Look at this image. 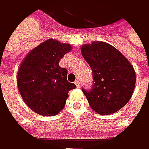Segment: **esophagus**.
Masks as SVG:
<instances>
[{
	"instance_id": "34e87169",
	"label": "esophagus",
	"mask_w": 149,
	"mask_h": 149,
	"mask_svg": "<svg viewBox=\"0 0 149 149\" xmlns=\"http://www.w3.org/2000/svg\"><path fill=\"white\" fill-rule=\"evenodd\" d=\"M75 85L77 86V87H80V82H79V80H76L75 81Z\"/></svg>"
}]
</instances>
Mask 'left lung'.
Wrapping results in <instances>:
<instances>
[{
  "mask_svg": "<svg viewBox=\"0 0 149 149\" xmlns=\"http://www.w3.org/2000/svg\"><path fill=\"white\" fill-rule=\"evenodd\" d=\"M81 54L93 71L92 88H82L89 105L100 115L118 111L132 95L136 82L133 67L118 49L106 42L83 45Z\"/></svg>",
  "mask_w": 149,
  "mask_h": 149,
  "instance_id": "left-lung-1",
  "label": "left lung"
}]
</instances>
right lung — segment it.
Here are the masks:
<instances>
[{"label": "right lung", "mask_w": 149, "mask_h": 149, "mask_svg": "<svg viewBox=\"0 0 149 149\" xmlns=\"http://www.w3.org/2000/svg\"><path fill=\"white\" fill-rule=\"evenodd\" d=\"M70 45L47 40L31 50L20 65L17 86L26 105L39 115L50 116L64 107L69 91L76 85L67 80V70L59 61Z\"/></svg>", "instance_id": "obj_1"}]
</instances>
